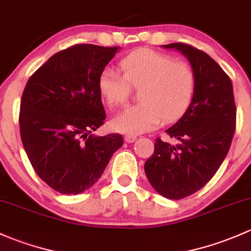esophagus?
<instances>
[{
	"mask_svg": "<svg viewBox=\"0 0 251 251\" xmlns=\"http://www.w3.org/2000/svg\"><path fill=\"white\" fill-rule=\"evenodd\" d=\"M126 143H134L136 140V135H133V134H126L125 136Z\"/></svg>",
	"mask_w": 251,
	"mask_h": 251,
	"instance_id": "1",
	"label": "esophagus"
}]
</instances>
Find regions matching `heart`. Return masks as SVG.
Wrapping results in <instances>:
<instances>
[{
  "label": "heart",
  "instance_id": "1",
  "mask_svg": "<svg viewBox=\"0 0 251 251\" xmlns=\"http://www.w3.org/2000/svg\"><path fill=\"white\" fill-rule=\"evenodd\" d=\"M121 74L105 69L99 77V92L112 108L125 106L131 95V87L140 88V104L128 107L112 120L118 131L140 134L161 123L181 118L192 102L196 89L193 69L185 61L170 55L139 49L128 54L120 63Z\"/></svg>",
  "mask_w": 251,
  "mask_h": 251
}]
</instances>
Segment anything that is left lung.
I'll use <instances>...</instances> for the list:
<instances>
[{
    "label": "left lung",
    "instance_id": "obj_1",
    "mask_svg": "<svg viewBox=\"0 0 251 251\" xmlns=\"http://www.w3.org/2000/svg\"><path fill=\"white\" fill-rule=\"evenodd\" d=\"M163 47L180 50L188 59L196 89L185 115L165 130L175 143L156 138L145 173L159 195L182 200L204 187L220 168L236 130L237 108L231 78L213 58L186 43Z\"/></svg>",
    "mask_w": 251,
    "mask_h": 251
}]
</instances>
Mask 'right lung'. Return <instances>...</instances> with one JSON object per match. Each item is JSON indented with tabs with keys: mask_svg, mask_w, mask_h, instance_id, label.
<instances>
[{
	"mask_svg": "<svg viewBox=\"0 0 251 251\" xmlns=\"http://www.w3.org/2000/svg\"><path fill=\"white\" fill-rule=\"evenodd\" d=\"M118 47L75 45L33 72L20 101V136L36 174L63 195H77L99 180L121 134L93 135L106 113L99 77Z\"/></svg>",
	"mask_w": 251,
	"mask_h": 251,
	"instance_id": "1",
	"label": "right lung"
}]
</instances>
